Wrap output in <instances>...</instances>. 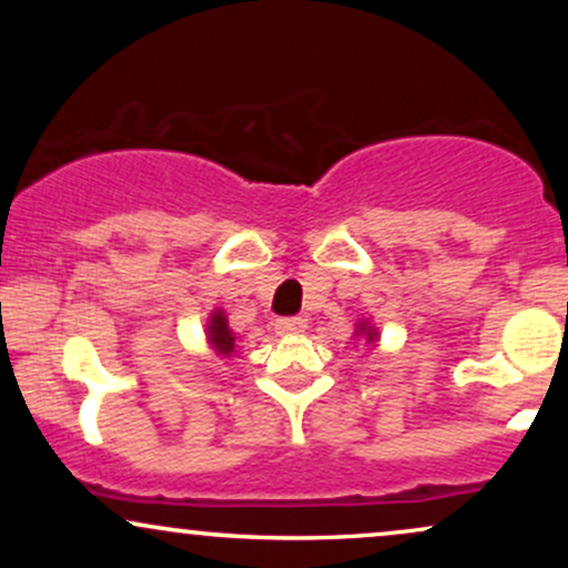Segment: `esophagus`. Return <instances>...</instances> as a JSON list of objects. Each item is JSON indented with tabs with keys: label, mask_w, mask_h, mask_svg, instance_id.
Listing matches in <instances>:
<instances>
[{
	"label": "esophagus",
	"mask_w": 568,
	"mask_h": 568,
	"mask_svg": "<svg viewBox=\"0 0 568 568\" xmlns=\"http://www.w3.org/2000/svg\"><path fill=\"white\" fill-rule=\"evenodd\" d=\"M275 328L280 336H302L306 331V323L302 317H283V321H277Z\"/></svg>",
	"instance_id": "34e87169"
}]
</instances>
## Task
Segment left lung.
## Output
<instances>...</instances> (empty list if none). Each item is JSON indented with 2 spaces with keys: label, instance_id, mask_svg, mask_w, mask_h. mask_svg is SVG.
<instances>
[{
  "label": "left lung",
  "instance_id": "1",
  "mask_svg": "<svg viewBox=\"0 0 568 568\" xmlns=\"http://www.w3.org/2000/svg\"><path fill=\"white\" fill-rule=\"evenodd\" d=\"M355 336L363 338L368 347H376V342H379V331H376V325L371 321H357L355 323Z\"/></svg>",
  "mask_w": 568,
  "mask_h": 568
}]
</instances>
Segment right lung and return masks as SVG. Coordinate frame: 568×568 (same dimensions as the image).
<instances>
[{"label": "right lung", "instance_id": "obj_1", "mask_svg": "<svg viewBox=\"0 0 568 568\" xmlns=\"http://www.w3.org/2000/svg\"><path fill=\"white\" fill-rule=\"evenodd\" d=\"M205 342H207V349H211L216 357L237 355V347H234L237 336H234V331L230 328V321H226L221 306H216V310L211 312V317H207Z\"/></svg>", "mask_w": 568, "mask_h": 568}]
</instances>
